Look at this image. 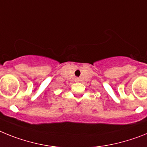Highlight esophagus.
<instances>
[{"mask_svg": "<svg viewBox=\"0 0 147 147\" xmlns=\"http://www.w3.org/2000/svg\"><path fill=\"white\" fill-rule=\"evenodd\" d=\"M75 82H78V81H80V78H75Z\"/></svg>", "mask_w": 147, "mask_h": 147, "instance_id": "esophagus-1", "label": "esophagus"}]
</instances>
